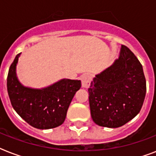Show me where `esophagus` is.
Returning a JSON list of instances; mask_svg holds the SVG:
<instances>
[{
	"label": "esophagus",
	"instance_id": "esophagus-1",
	"mask_svg": "<svg viewBox=\"0 0 156 156\" xmlns=\"http://www.w3.org/2000/svg\"><path fill=\"white\" fill-rule=\"evenodd\" d=\"M81 80H82V86H83V87L88 88L90 84V82L92 80V78H91V76L90 74L86 73V74H83L82 76Z\"/></svg>",
	"mask_w": 156,
	"mask_h": 156
}]
</instances>
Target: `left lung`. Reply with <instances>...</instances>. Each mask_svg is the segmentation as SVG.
<instances>
[{
    "label": "left lung",
    "instance_id": "left-lung-1",
    "mask_svg": "<svg viewBox=\"0 0 156 156\" xmlns=\"http://www.w3.org/2000/svg\"><path fill=\"white\" fill-rule=\"evenodd\" d=\"M147 91L143 66L131 50L121 45L120 56L112 66L90 83V115L98 126L117 128L140 112Z\"/></svg>",
    "mask_w": 156,
    "mask_h": 156
}]
</instances>
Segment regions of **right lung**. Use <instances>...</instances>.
Masks as SVG:
<instances>
[{
    "label": "right lung",
    "instance_id": "obj_1",
    "mask_svg": "<svg viewBox=\"0 0 156 156\" xmlns=\"http://www.w3.org/2000/svg\"><path fill=\"white\" fill-rule=\"evenodd\" d=\"M18 54L11 64L7 77V90L16 112L33 127L48 129L61 126L77 90L80 80L62 79L44 89L23 87L16 76Z\"/></svg>",
    "mask_w": 156,
    "mask_h": 156
}]
</instances>
